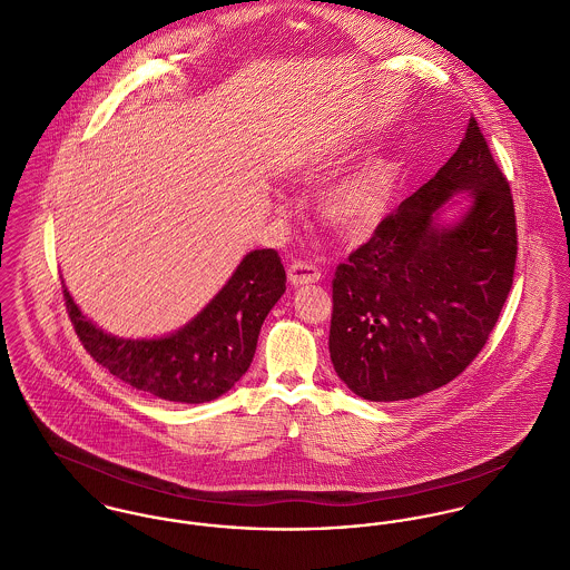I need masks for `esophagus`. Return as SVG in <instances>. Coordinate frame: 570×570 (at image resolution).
I'll return each mask as SVG.
<instances>
[{
  "instance_id": "34e87169",
  "label": "esophagus",
  "mask_w": 570,
  "mask_h": 570,
  "mask_svg": "<svg viewBox=\"0 0 570 570\" xmlns=\"http://www.w3.org/2000/svg\"><path fill=\"white\" fill-rule=\"evenodd\" d=\"M288 279L293 286L314 284L321 279V268L316 264L306 263V261H295L288 266Z\"/></svg>"
}]
</instances>
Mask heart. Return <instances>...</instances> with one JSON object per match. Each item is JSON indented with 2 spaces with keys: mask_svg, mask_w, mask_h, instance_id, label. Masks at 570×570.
Listing matches in <instances>:
<instances>
[{
  "mask_svg": "<svg viewBox=\"0 0 570 570\" xmlns=\"http://www.w3.org/2000/svg\"><path fill=\"white\" fill-rule=\"evenodd\" d=\"M394 181L389 158H368L318 195V210L336 232L364 236L389 213Z\"/></svg>",
  "mask_w": 570,
  "mask_h": 570,
  "instance_id": "1",
  "label": "heart"
}]
</instances>
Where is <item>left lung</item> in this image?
Listing matches in <instances>:
<instances>
[{
	"label": "left lung",
	"instance_id": "left-lung-1",
	"mask_svg": "<svg viewBox=\"0 0 570 570\" xmlns=\"http://www.w3.org/2000/svg\"><path fill=\"white\" fill-rule=\"evenodd\" d=\"M474 199L440 228L455 191ZM517 217L508 177L475 117L439 174L384 217L332 279L330 355L338 377L368 401H401L455 380L483 350L517 266Z\"/></svg>",
	"mask_w": 570,
	"mask_h": 570
}]
</instances>
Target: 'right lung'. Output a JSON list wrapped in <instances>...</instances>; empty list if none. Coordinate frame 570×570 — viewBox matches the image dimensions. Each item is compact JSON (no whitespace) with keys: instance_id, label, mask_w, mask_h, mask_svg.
I'll return each mask as SVG.
<instances>
[{"instance_id":"1","label":"right lung","mask_w":570,"mask_h":570,"mask_svg":"<svg viewBox=\"0 0 570 570\" xmlns=\"http://www.w3.org/2000/svg\"><path fill=\"white\" fill-rule=\"evenodd\" d=\"M286 291L275 249L243 258L219 295L176 334L126 341L95 327L62 286L73 330L90 357L142 393L179 403H206L227 393L249 368L266 314Z\"/></svg>"}]
</instances>
